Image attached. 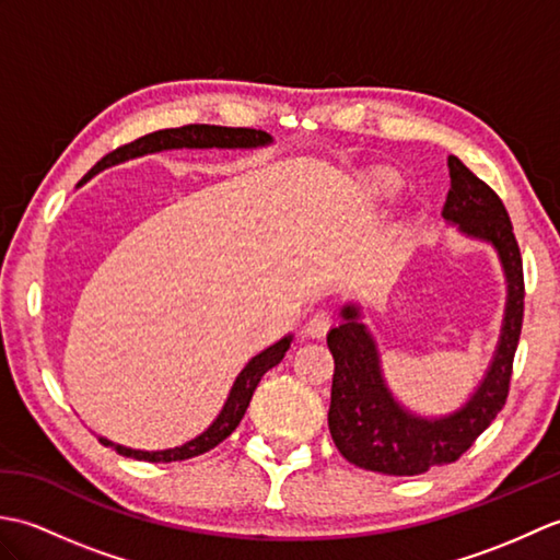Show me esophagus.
Listing matches in <instances>:
<instances>
[{
  "mask_svg": "<svg viewBox=\"0 0 560 560\" xmlns=\"http://www.w3.org/2000/svg\"><path fill=\"white\" fill-rule=\"evenodd\" d=\"M331 327V315L327 311H317L311 317H307V323L303 325V335L311 337V339H323Z\"/></svg>",
  "mask_w": 560,
  "mask_h": 560,
  "instance_id": "34e87169",
  "label": "esophagus"
}]
</instances>
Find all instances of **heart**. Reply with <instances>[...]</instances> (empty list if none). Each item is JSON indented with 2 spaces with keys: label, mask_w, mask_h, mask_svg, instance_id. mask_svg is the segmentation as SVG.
Returning <instances> with one entry per match:
<instances>
[{
  "label": "heart",
  "mask_w": 560,
  "mask_h": 560,
  "mask_svg": "<svg viewBox=\"0 0 560 560\" xmlns=\"http://www.w3.org/2000/svg\"><path fill=\"white\" fill-rule=\"evenodd\" d=\"M399 192V180L389 173H377L365 183V195L373 201H392Z\"/></svg>",
  "instance_id": "b5f03b06"
}]
</instances>
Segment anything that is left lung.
I'll return each instance as SVG.
<instances>
[{"mask_svg": "<svg viewBox=\"0 0 560 560\" xmlns=\"http://www.w3.org/2000/svg\"><path fill=\"white\" fill-rule=\"evenodd\" d=\"M450 192L443 219L471 241L489 243L505 277V313L491 363L481 383L459 409L443 416H421L392 395L383 373L377 341L363 323L359 303L341 305V323L331 327L327 347L335 355L329 433L351 464L389 477H416L467 452L503 409L513 375L525 279L522 257L501 197L479 180L457 156L447 159Z\"/></svg>", "mask_w": 560, "mask_h": 560, "instance_id": "obj_1", "label": "left lung"}]
</instances>
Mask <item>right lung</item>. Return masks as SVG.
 <instances>
[{"instance_id": "right-lung-1", "label": "right lung", "mask_w": 560, "mask_h": 560, "mask_svg": "<svg viewBox=\"0 0 560 560\" xmlns=\"http://www.w3.org/2000/svg\"><path fill=\"white\" fill-rule=\"evenodd\" d=\"M271 141H273L271 135L261 132V129H245V127L187 125V127H177V129H159V132L141 137V139L132 141V144H125L120 149H115L113 153H108V156L93 165V171L83 177L79 185L91 180V177L101 173L103 168H110V165L125 163L129 159L147 156V153L168 151V149H259V147H269ZM291 341H293V335H287L277 343H271L269 349L253 355V359L245 363L243 371L237 373L235 383L229 392V397H225L223 409L219 411L217 419L209 423L207 431H201L197 438L187 440V443L177 445V447H168V450H135V447L117 445V443H113V440L103 438V435H98V440L105 447H113L117 455L144 459V462H180V459L205 455V452L223 443V440L235 431L237 423L243 421V416L249 407V399H253V392L257 389L261 375L271 371L273 365L281 363V359L287 355V351L291 347Z\"/></svg>"}]
</instances>
